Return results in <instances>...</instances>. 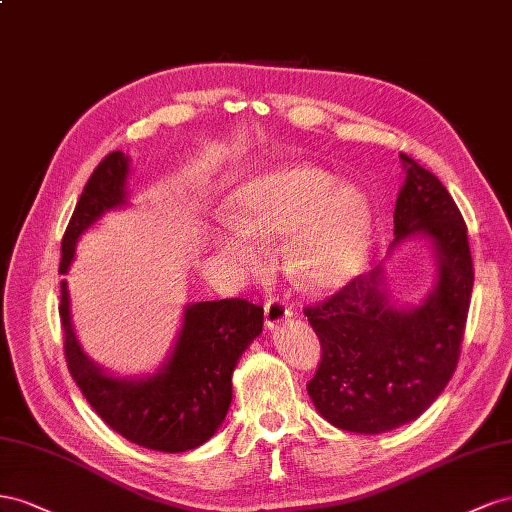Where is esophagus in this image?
<instances>
[{
    "mask_svg": "<svg viewBox=\"0 0 512 512\" xmlns=\"http://www.w3.org/2000/svg\"><path fill=\"white\" fill-rule=\"evenodd\" d=\"M291 317V306L279 298V296H270L268 302L264 304V321L266 326L272 330L279 324H283V321H287Z\"/></svg>",
    "mask_w": 512,
    "mask_h": 512,
    "instance_id": "obj_1",
    "label": "esophagus"
}]
</instances>
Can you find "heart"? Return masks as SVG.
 Masks as SVG:
<instances>
[{
    "label": "heart",
    "mask_w": 512,
    "mask_h": 512,
    "mask_svg": "<svg viewBox=\"0 0 512 512\" xmlns=\"http://www.w3.org/2000/svg\"><path fill=\"white\" fill-rule=\"evenodd\" d=\"M236 221L240 229L225 238L233 261L253 268L261 259L257 240L287 233V270L315 291L345 285L371 248L369 199L317 167L279 169L246 182L236 197Z\"/></svg>",
    "instance_id": "b5f03b06"
}]
</instances>
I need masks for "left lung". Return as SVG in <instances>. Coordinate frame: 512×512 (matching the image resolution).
Masks as SVG:
<instances>
[{
    "mask_svg": "<svg viewBox=\"0 0 512 512\" xmlns=\"http://www.w3.org/2000/svg\"><path fill=\"white\" fill-rule=\"evenodd\" d=\"M405 184L394 206L392 246L425 233L437 255V285L416 309H397L382 268L304 306L321 345L306 384L330 425L354 433H384L418 418L440 397L457 369L470 311L474 270L467 227L444 184L401 154Z\"/></svg>",
    "mask_w": 512,
    "mask_h": 512,
    "instance_id": "obj_1",
    "label": "left lung"
}]
</instances>
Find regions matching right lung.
<instances>
[{"label":"right lung","instance_id":"1","mask_svg":"<svg viewBox=\"0 0 512 512\" xmlns=\"http://www.w3.org/2000/svg\"><path fill=\"white\" fill-rule=\"evenodd\" d=\"M128 156L100 160L87 180L62 238L60 274L68 272L75 244L102 212L122 206ZM60 317L68 371L94 412L126 440L160 452H184L208 442L231 403V373L264 328V306L242 298L188 306L180 339L165 369L145 379H118L87 358L72 332L66 279Z\"/></svg>","mask_w":512,"mask_h":512}]
</instances>
